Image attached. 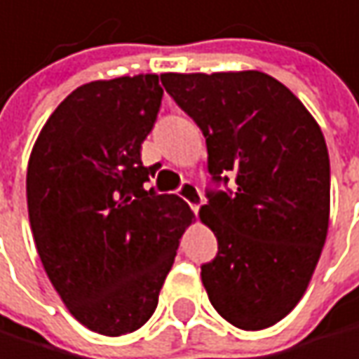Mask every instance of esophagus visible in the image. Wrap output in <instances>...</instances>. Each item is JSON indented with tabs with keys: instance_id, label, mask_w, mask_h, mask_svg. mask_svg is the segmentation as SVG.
Here are the masks:
<instances>
[{
	"instance_id": "obj_1",
	"label": "esophagus",
	"mask_w": 359,
	"mask_h": 359,
	"mask_svg": "<svg viewBox=\"0 0 359 359\" xmlns=\"http://www.w3.org/2000/svg\"><path fill=\"white\" fill-rule=\"evenodd\" d=\"M177 194L192 207V211L196 213L198 211V207L203 205V194H201V190H198V186L196 184H192V182H182V186L177 188Z\"/></svg>"
}]
</instances>
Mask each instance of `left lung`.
<instances>
[{"label": "left lung", "mask_w": 359, "mask_h": 359, "mask_svg": "<svg viewBox=\"0 0 359 359\" xmlns=\"http://www.w3.org/2000/svg\"><path fill=\"white\" fill-rule=\"evenodd\" d=\"M207 142L211 188L198 215L217 239L201 266L207 296L241 330L296 306L328 235L330 158L306 107L262 72L163 74Z\"/></svg>", "instance_id": "left-lung-1"}]
</instances>
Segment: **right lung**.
Here are the masks:
<instances>
[{
  "instance_id": "obj_1",
  "label": "right lung",
  "mask_w": 359,
  "mask_h": 359,
  "mask_svg": "<svg viewBox=\"0 0 359 359\" xmlns=\"http://www.w3.org/2000/svg\"><path fill=\"white\" fill-rule=\"evenodd\" d=\"M158 76L76 88L53 111L27 167V207L39 260L72 316L120 337L158 304L192 219L177 194L148 190L142 144L161 109Z\"/></svg>"
}]
</instances>
